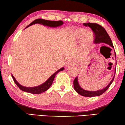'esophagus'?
<instances>
[{"instance_id":"34e87169","label":"esophagus","mask_w":125,"mask_h":125,"mask_svg":"<svg viewBox=\"0 0 125 125\" xmlns=\"http://www.w3.org/2000/svg\"><path fill=\"white\" fill-rule=\"evenodd\" d=\"M75 63L74 62L73 60H69L68 62H67V63L66 64V66H70V65H73Z\"/></svg>"}]
</instances>
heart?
Listing matches in <instances>:
<instances>
[{
    "instance_id": "obj_1",
    "label": "heart",
    "mask_w": 125,
    "mask_h": 125,
    "mask_svg": "<svg viewBox=\"0 0 125 125\" xmlns=\"http://www.w3.org/2000/svg\"><path fill=\"white\" fill-rule=\"evenodd\" d=\"M72 34L74 39L79 40L81 39V44L85 48H89L93 43L94 34L90 30H86L85 29L78 28L73 30Z\"/></svg>"
}]
</instances>
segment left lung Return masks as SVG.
Masks as SVG:
<instances>
[{
	"mask_svg": "<svg viewBox=\"0 0 125 125\" xmlns=\"http://www.w3.org/2000/svg\"><path fill=\"white\" fill-rule=\"evenodd\" d=\"M83 25L85 26H89L91 28L92 30L94 32V36H95V40H94V43L95 44L104 43L109 45L110 46H111L112 48L114 49L113 44L111 41V38H110L109 34L106 32L105 29L103 26L99 25V24L96 23H91V22H86V23H83ZM115 59H116V52H115ZM115 71L116 67L115 68V74L113 78L111 80V81L110 82V83L106 86L103 89L97 91H87L86 90L83 89L80 85H79L78 81V77H76L73 81V87H74L75 90L76 91L77 93H78L80 95L83 96L85 97H94L102 95L105 92L109 89V87L111 85L112 82L114 81L115 75Z\"/></svg>",
	"mask_w": 125,
	"mask_h": 125,
	"instance_id": "1",
	"label": "left lung"
}]
</instances>
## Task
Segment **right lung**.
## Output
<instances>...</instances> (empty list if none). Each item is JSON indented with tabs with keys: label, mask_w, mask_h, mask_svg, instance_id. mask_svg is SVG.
<instances>
[{
	"label": "right lung",
	"mask_w": 125,
	"mask_h": 125,
	"mask_svg": "<svg viewBox=\"0 0 125 125\" xmlns=\"http://www.w3.org/2000/svg\"><path fill=\"white\" fill-rule=\"evenodd\" d=\"M35 24H42V25L49 26V27H50V28H57L61 25H62V24H64V22L62 21H61V20H59V21H50V20H47L43 19H38L35 20L34 21L31 22V23L26 26L25 29L29 27V26ZM64 70V67H61V68H60L59 70H58L55 73H53L52 76L49 77V78L45 82V83H42V84H41L40 85L37 86H35V87H25V86H22L16 80L15 77H14V76L12 74H11V76H12V77H13L14 83H15V84L18 86V87H19L21 90L23 91L24 92H26V93H30V94H42V93H44V92L46 91L47 90H48L49 89V87L52 86V82L54 81V79L55 78V76H56V75L59 72H60V71H62Z\"/></svg>",
	"instance_id": "obj_1"
}]
</instances>
